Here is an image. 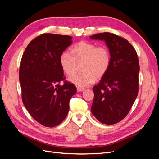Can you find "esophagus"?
<instances>
[{
    "label": "esophagus",
    "mask_w": 159,
    "mask_h": 159,
    "mask_svg": "<svg viewBox=\"0 0 159 159\" xmlns=\"http://www.w3.org/2000/svg\"><path fill=\"white\" fill-rule=\"evenodd\" d=\"M84 90H85V88L83 87H80V86H78V87H77V91H82Z\"/></svg>",
    "instance_id": "1"
}]
</instances>
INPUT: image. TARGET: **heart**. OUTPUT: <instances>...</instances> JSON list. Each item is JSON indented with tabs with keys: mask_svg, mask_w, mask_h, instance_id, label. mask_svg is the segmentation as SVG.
<instances>
[{
	"mask_svg": "<svg viewBox=\"0 0 159 159\" xmlns=\"http://www.w3.org/2000/svg\"><path fill=\"white\" fill-rule=\"evenodd\" d=\"M70 53L71 56L66 53L61 54L59 63L62 71L68 75L75 73L78 65L83 64V73L75 74L69 78L76 85L85 87L92 84L96 78H103L109 70L111 58L107 46L81 41L71 48Z\"/></svg>",
	"mask_w": 159,
	"mask_h": 159,
	"instance_id": "obj_1",
	"label": "heart"
}]
</instances>
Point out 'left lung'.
Returning <instances> with one entry per match:
<instances>
[{
	"label": "left lung",
	"mask_w": 159,
	"mask_h": 159,
	"mask_svg": "<svg viewBox=\"0 0 159 159\" xmlns=\"http://www.w3.org/2000/svg\"><path fill=\"white\" fill-rule=\"evenodd\" d=\"M91 38L104 40L111 58L106 74L93 88L91 113L101 123L113 125L127 116L137 96L140 70L137 54L125 38L113 33H98Z\"/></svg>",
	"instance_id": "obj_1"
}]
</instances>
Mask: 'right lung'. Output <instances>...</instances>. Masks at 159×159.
<instances>
[{
  "mask_svg": "<svg viewBox=\"0 0 159 159\" xmlns=\"http://www.w3.org/2000/svg\"><path fill=\"white\" fill-rule=\"evenodd\" d=\"M71 44L67 35L44 33L29 43L19 70L22 100L37 122L54 127L64 121L76 88L65 80L59 58ZM61 81L63 84L61 85Z\"/></svg>",
  "mask_w": 159,
  "mask_h": 159,
  "instance_id": "right-lung-1",
  "label": "right lung"
}]
</instances>
